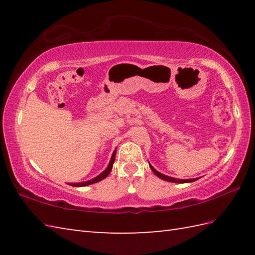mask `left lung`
I'll return each mask as SVG.
<instances>
[{"label":"left lung","mask_w":255,"mask_h":255,"mask_svg":"<svg viewBox=\"0 0 255 255\" xmlns=\"http://www.w3.org/2000/svg\"><path fill=\"white\" fill-rule=\"evenodd\" d=\"M149 165L151 167V170H152V172L154 173L156 176L160 177L161 180H164V181H167V182H172V183H191V182H194V181L198 180V178H189V180H178V178H174V177H171V176H167V175L162 174V173L156 171L154 167L151 165L150 163H149Z\"/></svg>","instance_id":"obj_1"}]
</instances>
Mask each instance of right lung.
<instances>
[{"mask_svg": "<svg viewBox=\"0 0 255 255\" xmlns=\"http://www.w3.org/2000/svg\"><path fill=\"white\" fill-rule=\"evenodd\" d=\"M115 155H116V150L113 152L111 161H110V164H108V166L106 167V170H105L104 172H103V173H101V174H100L99 176L92 178V180H90V181L82 182V183H70L69 185L75 186V187H82V186H88V185H91V184H94V183H97V182H100V181H102V180H104V178H105L108 174H110L112 169H113L114 161H115Z\"/></svg>", "mask_w": 255, "mask_h": 255, "instance_id": "1", "label": "right lung"}]
</instances>
